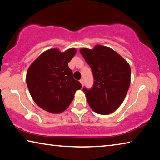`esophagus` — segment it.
<instances>
[{
  "mask_svg": "<svg viewBox=\"0 0 160 160\" xmlns=\"http://www.w3.org/2000/svg\"><path fill=\"white\" fill-rule=\"evenodd\" d=\"M80 83H81V85H82L83 86V85H84V80H83V79H80Z\"/></svg>",
  "mask_w": 160,
  "mask_h": 160,
  "instance_id": "34e87169",
  "label": "esophagus"
}]
</instances>
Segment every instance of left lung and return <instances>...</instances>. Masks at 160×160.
<instances>
[{"label":"left lung","instance_id":"obj_1","mask_svg":"<svg viewBox=\"0 0 160 160\" xmlns=\"http://www.w3.org/2000/svg\"><path fill=\"white\" fill-rule=\"evenodd\" d=\"M80 53L92 69L94 84L84 88L91 109L99 114H109L122 104L131 82V68L112 48L97 45L93 49L81 48Z\"/></svg>","mask_w":160,"mask_h":160}]
</instances>
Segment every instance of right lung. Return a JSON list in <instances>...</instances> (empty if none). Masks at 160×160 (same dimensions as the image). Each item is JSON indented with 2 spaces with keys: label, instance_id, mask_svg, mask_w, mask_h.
<instances>
[{
  "label": "right lung",
  "instance_id": "right-lung-1",
  "mask_svg": "<svg viewBox=\"0 0 160 160\" xmlns=\"http://www.w3.org/2000/svg\"><path fill=\"white\" fill-rule=\"evenodd\" d=\"M75 53V48L63 53L51 48L42 53L29 68L26 81L29 93L38 106L48 112H63L73 99L75 91L82 88L68 66Z\"/></svg>",
  "mask_w": 160,
  "mask_h": 160
}]
</instances>
